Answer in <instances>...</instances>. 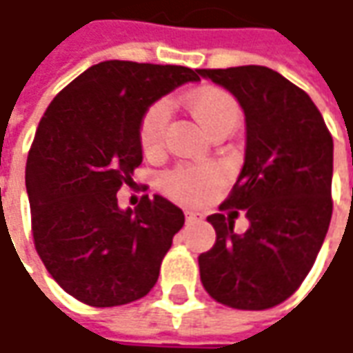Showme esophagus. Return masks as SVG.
<instances>
[{"mask_svg": "<svg viewBox=\"0 0 353 353\" xmlns=\"http://www.w3.org/2000/svg\"><path fill=\"white\" fill-rule=\"evenodd\" d=\"M184 216H186V222H196L198 218H200V214H196V212H186V214H184Z\"/></svg>", "mask_w": 353, "mask_h": 353, "instance_id": "34e87169", "label": "esophagus"}]
</instances>
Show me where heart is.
Wrapping results in <instances>:
<instances>
[{"label":"heart","instance_id":"b5f03b06","mask_svg":"<svg viewBox=\"0 0 353 353\" xmlns=\"http://www.w3.org/2000/svg\"><path fill=\"white\" fill-rule=\"evenodd\" d=\"M186 108L210 137L225 129L234 131L239 121V103L225 90H194L186 96ZM169 117L170 110L167 102L153 103L145 112L139 125V141L145 155L155 157L161 153ZM222 183L224 172L216 165H181L165 174L163 190L174 200L196 204L210 196Z\"/></svg>","mask_w":353,"mask_h":353}]
</instances>
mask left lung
Instances as JSON below:
<instances>
[{
	"instance_id": "1",
	"label": "left lung",
	"mask_w": 353,
	"mask_h": 353,
	"mask_svg": "<svg viewBox=\"0 0 353 353\" xmlns=\"http://www.w3.org/2000/svg\"><path fill=\"white\" fill-rule=\"evenodd\" d=\"M202 78L234 94L245 116V159L220 210L212 250L198 255L200 281L214 301L265 310L301 287L332 218V135L310 96L267 66L202 68Z\"/></svg>"
}]
</instances>
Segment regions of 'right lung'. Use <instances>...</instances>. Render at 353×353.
Here are the masks:
<instances>
[{
  "mask_svg": "<svg viewBox=\"0 0 353 353\" xmlns=\"http://www.w3.org/2000/svg\"><path fill=\"white\" fill-rule=\"evenodd\" d=\"M198 80L186 66L105 61L47 108L25 169L34 248L50 277L80 303L128 305L157 283L183 210L159 194L121 210L117 190L133 184L141 165L145 112Z\"/></svg>",
  "mask_w": 353,
  "mask_h": 353,
  "instance_id": "add662e5",
  "label": "right lung"
}]
</instances>
